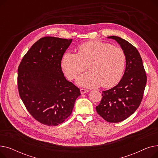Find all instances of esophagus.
Listing matches in <instances>:
<instances>
[{
  "label": "esophagus",
  "instance_id": "34e87169",
  "mask_svg": "<svg viewBox=\"0 0 158 158\" xmlns=\"http://www.w3.org/2000/svg\"><path fill=\"white\" fill-rule=\"evenodd\" d=\"M80 91H81V94H86V93H88L89 91L88 89H83V88H81L80 89Z\"/></svg>",
  "mask_w": 158,
  "mask_h": 158
}]
</instances>
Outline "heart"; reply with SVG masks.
<instances>
[{
  "instance_id": "1",
  "label": "heart",
  "mask_w": 158,
  "mask_h": 158,
  "mask_svg": "<svg viewBox=\"0 0 158 158\" xmlns=\"http://www.w3.org/2000/svg\"><path fill=\"white\" fill-rule=\"evenodd\" d=\"M77 54L65 52L61 59V68L68 79L72 80L88 68L77 83L86 88L102 85L111 88L118 84L125 69L126 54L123 51L110 44L93 40L80 45Z\"/></svg>"
}]
</instances>
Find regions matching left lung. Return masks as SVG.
<instances>
[{
    "label": "left lung",
    "instance_id": "1",
    "mask_svg": "<svg viewBox=\"0 0 158 158\" xmlns=\"http://www.w3.org/2000/svg\"><path fill=\"white\" fill-rule=\"evenodd\" d=\"M107 38L116 40L120 45L126 54V67L118 84L102 92V100L96 110L107 122L117 123L127 118L138 109L143 98L147 76L135 47L118 36Z\"/></svg>",
    "mask_w": 158,
    "mask_h": 158
}]
</instances>
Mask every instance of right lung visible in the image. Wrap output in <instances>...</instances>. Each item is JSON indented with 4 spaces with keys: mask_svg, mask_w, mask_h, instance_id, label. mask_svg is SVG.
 <instances>
[{
    "mask_svg": "<svg viewBox=\"0 0 158 158\" xmlns=\"http://www.w3.org/2000/svg\"><path fill=\"white\" fill-rule=\"evenodd\" d=\"M72 39L45 36L25 54L18 68L20 97L32 117L56 126L72 112L80 89L65 79L61 59Z\"/></svg>",
    "mask_w": 158,
    "mask_h": 158,
    "instance_id": "right-lung-1",
    "label": "right lung"
}]
</instances>
